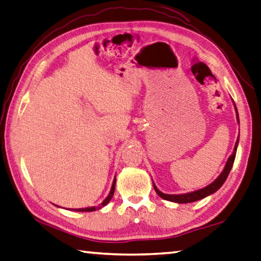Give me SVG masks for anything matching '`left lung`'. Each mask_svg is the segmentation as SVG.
<instances>
[{
	"instance_id": "1",
	"label": "left lung",
	"mask_w": 261,
	"mask_h": 261,
	"mask_svg": "<svg viewBox=\"0 0 261 261\" xmlns=\"http://www.w3.org/2000/svg\"><path fill=\"white\" fill-rule=\"evenodd\" d=\"M236 108V106H235ZM236 115H238V121H239V114H238V110H236ZM238 144H239V139L236 140V144L234 147V151L233 154L229 156L228 161H227L226 163V167L224 169V171L220 173V176L218 177L215 181L212 184H210L209 186H206L202 189H198L196 192H192V193H187V194H181V195H169V194H164L162 192H160L156 186L154 185V189L155 192L159 194L160 197L164 198V200L167 201H171V202H176V203H191V202H195L201 200V198H204L207 195H210V194H213L215 192H217L218 189H219L222 184L226 181L227 177H228V174L231 170V167H233L234 164V160H235V156H236V149H238Z\"/></svg>"
}]
</instances>
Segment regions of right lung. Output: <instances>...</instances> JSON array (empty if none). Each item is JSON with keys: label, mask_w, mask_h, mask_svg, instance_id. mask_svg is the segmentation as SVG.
<instances>
[{"label": "right lung", "mask_w": 261, "mask_h": 261, "mask_svg": "<svg viewBox=\"0 0 261 261\" xmlns=\"http://www.w3.org/2000/svg\"><path fill=\"white\" fill-rule=\"evenodd\" d=\"M115 182H116V178L114 179V181H113V186H112V189H111L110 194H108V196L105 198V201L101 203L100 206H99L98 209H100V207L105 206L107 203L112 200L113 195H114V191H115ZM94 210H96V207H94V206H92V207H85V209H75V211H81V212H90V211H94Z\"/></svg>", "instance_id": "obj_1"}]
</instances>
